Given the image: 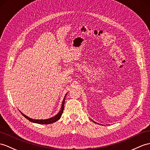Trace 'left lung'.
Returning <instances> with one entry per match:
<instances>
[{
	"label": "left lung",
	"instance_id": "1",
	"mask_svg": "<svg viewBox=\"0 0 150 150\" xmlns=\"http://www.w3.org/2000/svg\"><path fill=\"white\" fill-rule=\"evenodd\" d=\"M92 121H93V120H92ZM93 121V122H94V123H96L95 122V121Z\"/></svg>",
	"mask_w": 150,
	"mask_h": 150
}]
</instances>
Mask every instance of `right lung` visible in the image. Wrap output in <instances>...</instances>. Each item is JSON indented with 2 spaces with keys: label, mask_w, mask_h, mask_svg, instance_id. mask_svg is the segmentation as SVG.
Listing matches in <instances>:
<instances>
[{
  "label": "right lung",
  "mask_w": 150,
  "mask_h": 150,
  "mask_svg": "<svg viewBox=\"0 0 150 150\" xmlns=\"http://www.w3.org/2000/svg\"><path fill=\"white\" fill-rule=\"evenodd\" d=\"M67 93L66 94V95H67ZM66 95L64 96V98L63 99V100H62V106H61V109L60 110V111H59V113L55 115V116L52 117L51 118H49V119H47V120H34V119H32V118H30L28 116H25V114H23L22 112V114L23 115V116L25 117L26 119H27L29 121H31V122H33V123H38V124H51V123H53L54 122H55V121H58L59 119H60V117H61L62 116V112H63V110H64V101H65V98H66Z\"/></svg>",
  "instance_id": "1"
}]
</instances>
